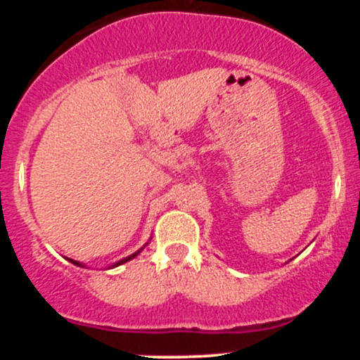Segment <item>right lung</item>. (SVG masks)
Segmentation results:
<instances>
[{
  "label": "right lung",
  "instance_id": "right-lung-1",
  "mask_svg": "<svg viewBox=\"0 0 360 360\" xmlns=\"http://www.w3.org/2000/svg\"><path fill=\"white\" fill-rule=\"evenodd\" d=\"M148 243V242H147ZM147 243H146V245H147ZM146 245H143V247H146ZM143 247H142V249H139L137 252H134V254H131V255H128V257H125V259H122V260H118V262H115V264H111V266L110 267H118V266H122V264H125V262H128V260H131V259H135V257H137V255L140 254V252H142L143 250ZM69 260V262H72L74 264V266H79V267H84V264H82V262H79V260H74V259H68Z\"/></svg>",
  "mask_w": 360,
  "mask_h": 360
}]
</instances>
